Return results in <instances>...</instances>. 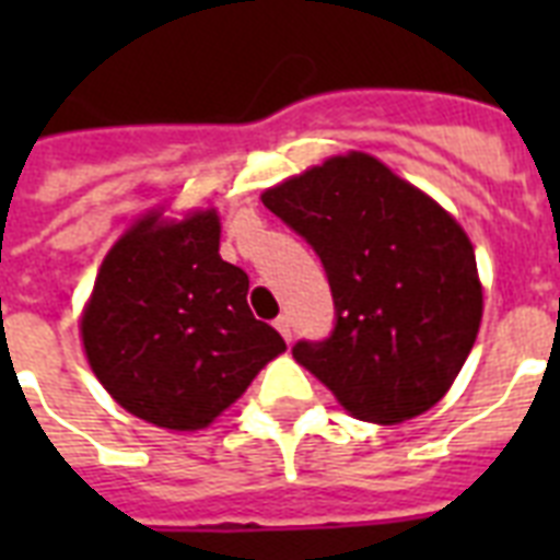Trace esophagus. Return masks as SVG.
Listing matches in <instances>:
<instances>
[{"label":"esophagus","instance_id":"34e87169","mask_svg":"<svg viewBox=\"0 0 560 560\" xmlns=\"http://www.w3.org/2000/svg\"><path fill=\"white\" fill-rule=\"evenodd\" d=\"M276 331H279L281 337L290 342V319H288V316H279V319H276Z\"/></svg>","mask_w":560,"mask_h":560}]
</instances>
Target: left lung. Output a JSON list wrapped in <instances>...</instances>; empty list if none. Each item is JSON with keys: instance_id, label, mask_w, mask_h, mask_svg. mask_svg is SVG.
<instances>
[{"instance_id": "obj_1", "label": "left lung", "mask_w": 560, "mask_h": 560, "mask_svg": "<svg viewBox=\"0 0 560 560\" xmlns=\"http://www.w3.org/2000/svg\"><path fill=\"white\" fill-rule=\"evenodd\" d=\"M261 202L314 246L337 328L293 358L354 418L400 424L435 407L482 323V281L451 211L363 151L267 188Z\"/></svg>"}]
</instances>
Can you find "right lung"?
<instances>
[{"label":"right lung","instance_id":"right-lung-1","mask_svg":"<svg viewBox=\"0 0 560 560\" xmlns=\"http://www.w3.org/2000/svg\"><path fill=\"white\" fill-rule=\"evenodd\" d=\"M246 290V272L220 258L214 206L144 211L104 255L78 319L92 374L148 424L209 427L288 351L255 319Z\"/></svg>","mask_w":560,"mask_h":560}]
</instances>
